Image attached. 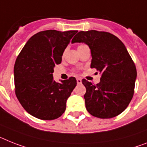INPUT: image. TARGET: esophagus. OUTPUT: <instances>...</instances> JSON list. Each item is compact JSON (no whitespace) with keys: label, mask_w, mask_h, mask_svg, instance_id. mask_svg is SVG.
<instances>
[{"label":"esophagus","mask_w":147,"mask_h":147,"mask_svg":"<svg viewBox=\"0 0 147 147\" xmlns=\"http://www.w3.org/2000/svg\"><path fill=\"white\" fill-rule=\"evenodd\" d=\"M77 83L78 84H81L82 83V81H81V79L80 78H77Z\"/></svg>","instance_id":"esophagus-1"}]
</instances>
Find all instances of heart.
<instances>
[{
	"label": "heart",
	"instance_id": "b5f03b06",
	"mask_svg": "<svg viewBox=\"0 0 147 147\" xmlns=\"http://www.w3.org/2000/svg\"><path fill=\"white\" fill-rule=\"evenodd\" d=\"M81 46H84V45H80V46H79V47H81Z\"/></svg>",
	"mask_w": 147,
	"mask_h": 147
}]
</instances>
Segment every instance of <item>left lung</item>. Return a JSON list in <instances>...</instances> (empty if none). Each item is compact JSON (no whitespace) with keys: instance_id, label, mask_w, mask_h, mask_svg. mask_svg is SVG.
<instances>
[{"instance_id":"1","label":"left lung","mask_w":147,"mask_h":147,"mask_svg":"<svg viewBox=\"0 0 147 147\" xmlns=\"http://www.w3.org/2000/svg\"><path fill=\"white\" fill-rule=\"evenodd\" d=\"M84 42L90 49L91 68L102 74L96 85L82 80L87 111L101 119H108L125 111L134 95L137 70L126 48L119 38L108 32L80 31L71 43Z\"/></svg>"}]
</instances>
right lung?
I'll list each match as a JSON object with an SVG mask.
<instances>
[{
	"instance_id": "right-lung-1",
	"label": "right lung",
	"mask_w": 147,
	"mask_h": 147,
	"mask_svg": "<svg viewBox=\"0 0 147 147\" xmlns=\"http://www.w3.org/2000/svg\"><path fill=\"white\" fill-rule=\"evenodd\" d=\"M77 30L39 32L28 39L14 66L16 95L26 111L40 119L51 120L64 113L66 101L77 84L76 78L54 81L55 65Z\"/></svg>"
}]
</instances>
